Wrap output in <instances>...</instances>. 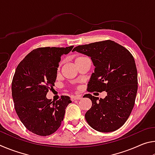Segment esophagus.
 <instances>
[{"label": "esophagus", "instance_id": "obj_1", "mask_svg": "<svg viewBox=\"0 0 155 155\" xmlns=\"http://www.w3.org/2000/svg\"><path fill=\"white\" fill-rule=\"evenodd\" d=\"M81 99V96L77 95V96H71V100L72 101H75V100H80Z\"/></svg>", "mask_w": 155, "mask_h": 155}]
</instances>
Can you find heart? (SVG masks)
<instances>
[{"label": "heart", "mask_w": 155, "mask_h": 155, "mask_svg": "<svg viewBox=\"0 0 155 155\" xmlns=\"http://www.w3.org/2000/svg\"><path fill=\"white\" fill-rule=\"evenodd\" d=\"M82 58H83V57H77V59H76V61H78V60H79V59H82Z\"/></svg>", "instance_id": "obj_1"}]
</instances>
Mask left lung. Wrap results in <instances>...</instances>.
Instances as JSON below:
<instances>
[{
  "label": "left lung",
  "mask_w": 155,
  "mask_h": 155,
  "mask_svg": "<svg viewBox=\"0 0 155 155\" xmlns=\"http://www.w3.org/2000/svg\"><path fill=\"white\" fill-rule=\"evenodd\" d=\"M72 51L91 57L95 66L87 85L90 92H107L104 99L84 95L92 103L85 120L96 130L109 133L118 129L130 115L137 91V72L134 58L124 46L105 40L76 46Z\"/></svg>",
  "instance_id": "8db88e82"
}]
</instances>
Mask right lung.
I'll return each mask as SVG.
<instances>
[{
	"label": "right lung",
	"instance_id": "1",
	"mask_svg": "<svg viewBox=\"0 0 155 155\" xmlns=\"http://www.w3.org/2000/svg\"><path fill=\"white\" fill-rule=\"evenodd\" d=\"M69 47H42L29 52L16 68L12 84L15 110L27 129L40 136L54 133L61 126L65 108L71 103L68 96L56 102L46 98L54 86L57 68L62 54Z\"/></svg>",
	"mask_w": 155,
	"mask_h": 155
}]
</instances>
